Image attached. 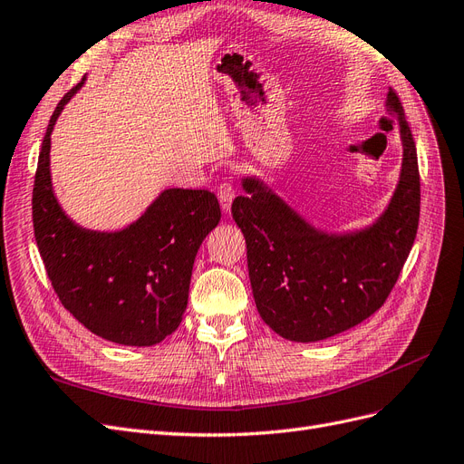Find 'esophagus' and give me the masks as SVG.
I'll list each match as a JSON object with an SVG mask.
<instances>
[{
	"instance_id": "1",
	"label": "esophagus",
	"mask_w": 464,
	"mask_h": 464,
	"mask_svg": "<svg viewBox=\"0 0 464 464\" xmlns=\"http://www.w3.org/2000/svg\"><path fill=\"white\" fill-rule=\"evenodd\" d=\"M218 198L221 204V210L223 212H229L231 210V202L235 198V187L231 181H221L218 187Z\"/></svg>"
}]
</instances>
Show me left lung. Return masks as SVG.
I'll return each instance as SVG.
<instances>
[{"mask_svg":"<svg viewBox=\"0 0 464 464\" xmlns=\"http://www.w3.org/2000/svg\"><path fill=\"white\" fill-rule=\"evenodd\" d=\"M386 107L400 122L403 162L388 210L371 227L348 235L317 231L254 178L243 179L246 195L231 204L246 241L256 307L286 340L331 338L381 310L415 243L420 216L417 147L393 90Z\"/></svg>","mask_w":464,"mask_h":464,"instance_id":"left-lung-1","label":"left lung"}]
</instances>
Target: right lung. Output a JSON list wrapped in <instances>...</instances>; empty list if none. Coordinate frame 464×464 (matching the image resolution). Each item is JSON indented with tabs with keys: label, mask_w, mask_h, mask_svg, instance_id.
<instances>
[{
	"label": "right lung",
	"mask_w": 464,
	"mask_h": 464,
	"mask_svg": "<svg viewBox=\"0 0 464 464\" xmlns=\"http://www.w3.org/2000/svg\"><path fill=\"white\" fill-rule=\"evenodd\" d=\"M82 82L59 101L44 137L32 191L34 237L55 295L85 329L116 344L154 346L179 327L195 256L218 226L219 202L204 188H166L122 231L76 226L55 198L49 149Z\"/></svg>",
	"instance_id": "add662e5"
}]
</instances>
